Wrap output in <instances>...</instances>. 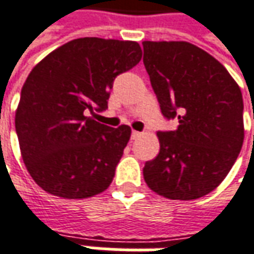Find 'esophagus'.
I'll return each instance as SVG.
<instances>
[{
    "mask_svg": "<svg viewBox=\"0 0 254 254\" xmlns=\"http://www.w3.org/2000/svg\"><path fill=\"white\" fill-rule=\"evenodd\" d=\"M140 132H137V130H132V139H137V137H140Z\"/></svg>",
    "mask_w": 254,
    "mask_h": 254,
    "instance_id": "esophagus-1",
    "label": "esophagus"
}]
</instances>
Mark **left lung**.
<instances>
[{"label": "left lung", "instance_id": "8db88e82", "mask_svg": "<svg viewBox=\"0 0 254 254\" xmlns=\"http://www.w3.org/2000/svg\"><path fill=\"white\" fill-rule=\"evenodd\" d=\"M143 62L167 120L160 153L143 168L153 192L167 199L203 197L224 181L245 137L243 98L229 72L188 41H143Z\"/></svg>", "mask_w": 254, "mask_h": 254}]
</instances>
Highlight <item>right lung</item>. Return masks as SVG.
Returning a JSON list of instances; mask_svg holds the SVG:
<instances>
[{
	"mask_svg": "<svg viewBox=\"0 0 254 254\" xmlns=\"http://www.w3.org/2000/svg\"><path fill=\"white\" fill-rule=\"evenodd\" d=\"M141 60L136 41L83 37L64 44L29 73L15 127L33 181L64 199H86L111 185L130 127L103 125L115 77Z\"/></svg>",
	"mask_w": 254,
	"mask_h": 254,
	"instance_id": "obj_1",
	"label": "right lung"
}]
</instances>
